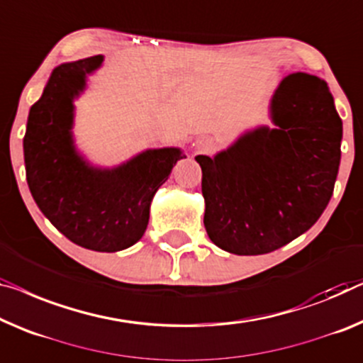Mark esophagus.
Returning <instances> with one entry per match:
<instances>
[{
  "label": "esophagus",
  "instance_id": "34e87169",
  "mask_svg": "<svg viewBox=\"0 0 363 363\" xmlns=\"http://www.w3.org/2000/svg\"><path fill=\"white\" fill-rule=\"evenodd\" d=\"M196 147H197L199 151H203V153H208V151L213 150L215 143H213V140L210 138V137H202V138L197 140Z\"/></svg>",
  "mask_w": 363,
  "mask_h": 363
}]
</instances>
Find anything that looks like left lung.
<instances>
[{"label":"left lung","mask_w":363,"mask_h":363,"mask_svg":"<svg viewBox=\"0 0 363 363\" xmlns=\"http://www.w3.org/2000/svg\"><path fill=\"white\" fill-rule=\"evenodd\" d=\"M267 125L247 130L202 167L203 225L220 250L272 252L316 223L331 200L340 163L342 121L328 83L285 77L270 99Z\"/></svg>","instance_id":"8db88e82"}]
</instances>
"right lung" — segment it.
I'll return each mask as SVG.
<instances>
[{
  "label": "right lung",
  "mask_w": 363,
  "mask_h": 363,
  "mask_svg": "<svg viewBox=\"0 0 363 363\" xmlns=\"http://www.w3.org/2000/svg\"><path fill=\"white\" fill-rule=\"evenodd\" d=\"M104 57L62 63L30 107L24 135L26 177L40 212L74 245L116 252L142 240L150 205L181 148H150L113 167L91 164L74 145V99Z\"/></svg>",
  "instance_id": "obj_1"
}]
</instances>
